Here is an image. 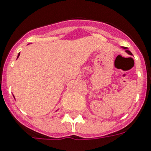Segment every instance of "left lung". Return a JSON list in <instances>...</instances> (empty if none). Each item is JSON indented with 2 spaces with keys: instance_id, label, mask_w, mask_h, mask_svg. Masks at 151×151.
I'll return each instance as SVG.
<instances>
[{
  "instance_id": "left-lung-1",
  "label": "left lung",
  "mask_w": 151,
  "mask_h": 151,
  "mask_svg": "<svg viewBox=\"0 0 151 151\" xmlns=\"http://www.w3.org/2000/svg\"><path fill=\"white\" fill-rule=\"evenodd\" d=\"M124 48H125V47H124ZM125 51H126V52H127V53H128V54H132V53H131V52H130V51H129V50H125Z\"/></svg>"
}]
</instances>
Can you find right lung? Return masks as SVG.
<instances>
[{
	"label": "right lung",
	"instance_id": "obj_1",
	"mask_svg": "<svg viewBox=\"0 0 151 151\" xmlns=\"http://www.w3.org/2000/svg\"><path fill=\"white\" fill-rule=\"evenodd\" d=\"M19 54H18V57H19Z\"/></svg>",
	"mask_w": 151,
	"mask_h": 151
}]
</instances>
